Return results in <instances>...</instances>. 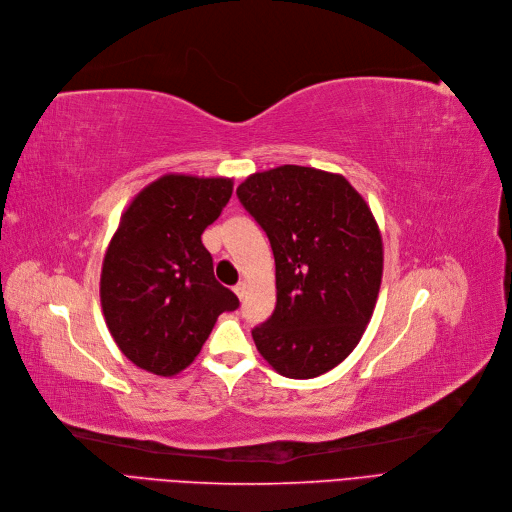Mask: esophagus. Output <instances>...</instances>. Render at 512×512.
Segmentation results:
<instances>
[{"mask_svg": "<svg viewBox=\"0 0 512 512\" xmlns=\"http://www.w3.org/2000/svg\"><path fill=\"white\" fill-rule=\"evenodd\" d=\"M246 289H248V285H246V281H239L235 287H233V291H235V296L239 298V300H243V296H246Z\"/></svg>", "mask_w": 512, "mask_h": 512, "instance_id": "34e87169", "label": "esophagus"}]
</instances>
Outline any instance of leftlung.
<instances>
[{"label": "left lung", "mask_w": 512, "mask_h": 512, "mask_svg": "<svg viewBox=\"0 0 512 512\" xmlns=\"http://www.w3.org/2000/svg\"><path fill=\"white\" fill-rule=\"evenodd\" d=\"M237 198L269 235L277 304L252 331L271 367L319 377L346 360L367 329L383 277L375 216L344 175L283 164L250 175Z\"/></svg>", "instance_id": "1"}]
</instances>
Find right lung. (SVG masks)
I'll return each mask as SVG.
<instances>
[{
    "instance_id": "right-lung-1",
    "label": "right lung",
    "mask_w": 512,
    "mask_h": 512,
    "mask_svg": "<svg viewBox=\"0 0 512 512\" xmlns=\"http://www.w3.org/2000/svg\"><path fill=\"white\" fill-rule=\"evenodd\" d=\"M233 193L229 177L168 173L120 214L102 262L100 300L116 346L139 369L175 377L196 360L237 296L214 279L202 233Z\"/></svg>"
}]
</instances>
